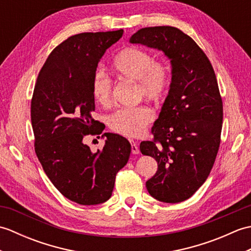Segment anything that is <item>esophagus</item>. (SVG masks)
I'll return each instance as SVG.
<instances>
[{
	"instance_id": "1",
	"label": "esophagus",
	"mask_w": 251,
	"mask_h": 251,
	"mask_svg": "<svg viewBox=\"0 0 251 251\" xmlns=\"http://www.w3.org/2000/svg\"><path fill=\"white\" fill-rule=\"evenodd\" d=\"M131 143V153L132 154H139V147H138V143L135 142L134 140L130 141Z\"/></svg>"
}]
</instances>
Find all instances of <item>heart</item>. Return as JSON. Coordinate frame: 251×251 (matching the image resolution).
Returning a JSON list of instances; mask_svg holds the SVG:
<instances>
[{
	"mask_svg": "<svg viewBox=\"0 0 251 251\" xmlns=\"http://www.w3.org/2000/svg\"><path fill=\"white\" fill-rule=\"evenodd\" d=\"M112 70L121 78L138 82V96L154 102L166 96L172 83L166 63L154 61L151 54L137 47H125L117 52L112 60ZM92 92L97 103L106 106L112 102L111 79L102 71L95 73ZM153 119L152 110L146 105L122 108L109 115L108 126L121 136L135 138L146 130Z\"/></svg>",
	"mask_w": 251,
	"mask_h": 251,
	"instance_id": "b5f03b06",
	"label": "heart"
}]
</instances>
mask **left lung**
<instances>
[{
    "instance_id": "left-lung-1",
    "label": "left lung",
    "mask_w": 251,
    "mask_h": 251,
    "mask_svg": "<svg viewBox=\"0 0 251 251\" xmlns=\"http://www.w3.org/2000/svg\"><path fill=\"white\" fill-rule=\"evenodd\" d=\"M129 42L162 50L172 63L154 138L142 141L140 151L157 162L146 183L150 195L164 202L183 201L205 182L220 147L223 105L214 68L194 40L175 26L142 28Z\"/></svg>"
}]
</instances>
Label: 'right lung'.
<instances>
[{"label": "right lung", "mask_w": 251, "mask_h": 251, "mask_svg": "<svg viewBox=\"0 0 251 251\" xmlns=\"http://www.w3.org/2000/svg\"><path fill=\"white\" fill-rule=\"evenodd\" d=\"M123 32L68 37L42 67L31 101L36 156L55 188L79 205L108 201L116 174L130 155V143L120 135L104 132V147L95 153L83 140L88 135L99 139L104 129L92 117L93 77L101 57Z\"/></svg>", "instance_id": "1"}]
</instances>
